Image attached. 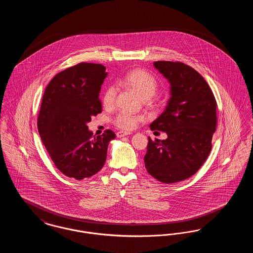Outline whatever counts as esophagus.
<instances>
[{"label":"esophagus","mask_w":253,"mask_h":253,"mask_svg":"<svg viewBox=\"0 0 253 253\" xmlns=\"http://www.w3.org/2000/svg\"><path fill=\"white\" fill-rule=\"evenodd\" d=\"M128 134H131V132H123V131H120V132H117V136H118V137H122V136H125V135H128Z\"/></svg>","instance_id":"1"}]
</instances>
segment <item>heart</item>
Listing matches in <instances>:
<instances>
[{
	"label": "heart",
	"mask_w": 253,
	"mask_h": 253,
	"mask_svg": "<svg viewBox=\"0 0 253 253\" xmlns=\"http://www.w3.org/2000/svg\"><path fill=\"white\" fill-rule=\"evenodd\" d=\"M122 84L145 100L155 95L158 85L157 79L152 74L141 69H135L127 74L123 79ZM116 96L117 88L114 85H110L105 89L101 97L103 106L105 108H112L115 105ZM143 121V116L121 112L115 117L114 124L120 129L128 131L135 128L139 122Z\"/></svg>",
	"instance_id": "b5f03b06"
}]
</instances>
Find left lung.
I'll list each match as a JSON object with an SVG mask.
<instances>
[{"instance_id":"obj_1","label":"left lung","mask_w":253,"mask_h":253,"mask_svg":"<svg viewBox=\"0 0 253 253\" xmlns=\"http://www.w3.org/2000/svg\"><path fill=\"white\" fill-rule=\"evenodd\" d=\"M155 67L170 84L165 111L150 125L168 138L149 137L145 167L160 182L175 183L193 175L211 150L216 130V100L204 78L180 61L157 60Z\"/></svg>"}]
</instances>
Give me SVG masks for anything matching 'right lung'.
Listing matches in <instances>:
<instances>
[{
    "label": "right lung",
    "mask_w": 253,
    "mask_h": 253,
    "mask_svg": "<svg viewBox=\"0 0 253 253\" xmlns=\"http://www.w3.org/2000/svg\"><path fill=\"white\" fill-rule=\"evenodd\" d=\"M98 63L81 62L49 83L38 115V131L55 166L68 177H91L103 167L112 130L93 135L87 123L100 114V86L107 76Z\"/></svg>",
    "instance_id": "right-lung-1"
}]
</instances>
